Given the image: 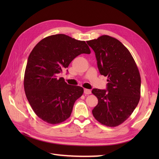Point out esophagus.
<instances>
[{"mask_svg":"<svg viewBox=\"0 0 159 159\" xmlns=\"http://www.w3.org/2000/svg\"><path fill=\"white\" fill-rule=\"evenodd\" d=\"M84 93L85 94H91V91L90 89H84Z\"/></svg>","mask_w":159,"mask_h":159,"instance_id":"34e87169","label":"esophagus"}]
</instances>
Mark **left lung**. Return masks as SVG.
Wrapping results in <instances>:
<instances>
[{
	"label": "left lung",
	"instance_id": "obj_1",
	"mask_svg": "<svg viewBox=\"0 0 159 159\" xmlns=\"http://www.w3.org/2000/svg\"><path fill=\"white\" fill-rule=\"evenodd\" d=\"M87 43L95 52L100 74L108 81L106 89L91 91L98 99L93 115L104 125L117 127L129 117L140 100V74L131 53L116 38L103 35Z\"/></svg>",
	"mask_w": 159,
	"mask_h": 159
}]
</instances>
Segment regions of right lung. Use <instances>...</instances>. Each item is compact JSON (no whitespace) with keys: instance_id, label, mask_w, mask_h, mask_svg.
I'll return each mask as SVG.
<instances>
[{"instance_id":"obj_1","label":"right lung","mask_w":159,"mask_h":159,"mask_svg":"<svg viewBox=\"0 0 159 159\" xmlns=\"http://www.w3.org/2000/svg\"><path fill=\"white\" fill-rule=\"evenodd\" d=\"M85 41L56 34L40 41L28 56L24 88L27 99L37 116L50 124L68 119L83 88L68 85L57 78L62 70L81 54H90Z\"/></svg>"}]
</instances>
